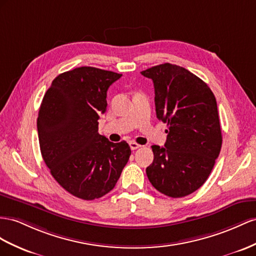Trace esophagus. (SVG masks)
<instances>
[{"label": "esophagus", "instance_id": "obj_1", "mask_svg": "<svg viewBox=\"0 0 256 256\" xmlns=\"http://www.w3.org/2000/svg\"><path fill=\"white\" fill-rule=\"evenodd\" d=\"M130 149H132V150H136V149L140 148L142 146L140 145V144H137V142H130Z\"/></svg>", "mask_w": 256, "mask_h": 256}]
</instances>
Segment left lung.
Here are the masks:
<instances>
[{
  "label": "left lung",
  "instance_id": "8db88e82",
  "mask_svg": "<svg viewBox=\"0 0 256 256\" xmlns=\"http://www.w3.org/2000/svg\"><path fill=\"white\" fill-rule=\"evenodd\" d=\"M140 74L152 80L156 118L168 123L164 147L152 146L148 180L161 194L182 198L204 184L220 154L218 104L206 83L180 66L166 62Z\"/></svg>",
  "mask_w": 256,
  "mask_h": 256
}]
</instances>
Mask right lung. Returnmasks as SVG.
<instances>
[{"label":"right lung","mask_w":256,"mask_h":256,"mask_svg":"<svg viewBox=\"0 0 256 256\" xmlns=\"http://www.w3.org/2000/svg\"><path fill=\"white\" fill-rule=\"evenodd\" d=\"M122 74L78 67L56 76L38 110V134L45 164L64 190L94 200L112 190L128 163L126 142H111L98 133L107 90Z\"/></svg>","instance_id":"obj_1"}]
</instances>
